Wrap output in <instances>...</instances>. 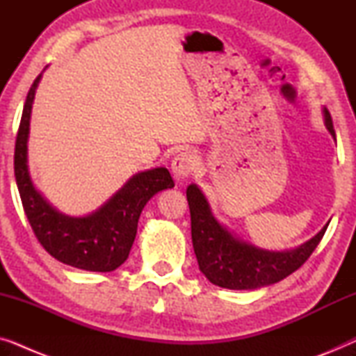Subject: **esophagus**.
Listing matches in <instances>:
<instances>
[{"instance_id": "1", "label": "esophagus", "mask_w": 356, "mask_h": 356, "mask_svg": "<svg viewBox=\"0 0 356 356\" xmlns=\"http://www.w3.org/2000/svg\"><path fill=\"white\" fill-rule=\"evenodd\" d=\"M197 168V159L193 152H179L177 157L172 160V172L173 177L178 179V181H183L186 179L189 175H193L194 170Z\"/></svg>"}]
</instances>
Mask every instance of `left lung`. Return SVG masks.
<instances>
[{
	"label": "left lung",
	"mask_w": 356,
	"mask_h": 356,
	"mask_svg": "<svg viewBox=\"0 0 356 356\" xmlns=\"http://www.w3.org/2000/svg\"><path fill=\"white\" fill-rule=\"evenodd\" d=\"M324 124L335 139L332 118L323 110ZM186 197L191 212V238L199 269L209 282L222 289L254 290L284 280L308 261L323 240L329 223L318 235L295 250L267 251L232 235L212 216L206 196L196 184H189Z\"/></svg>",
	"instance_id": "left-lung-1"
}]
</instances>
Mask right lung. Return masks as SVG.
Instances as JSON below:
<instances>
[{
	"mask_svg": "<svg viewBox=\"0 0 356 356\" xmlns=\"http://www.w3.org/2000/svg\"><path fill=\"white\" fill-rule=\"evenodd\" d=\"M40 79L38 74L27 94L14 150V175L24 212L37 240L55 259L82 270L111 272L128 259L140 212L149 199L175 186L172 175L163 167L136 173L90 216L70 217L58 212L33 186L27 165L32 104Z\"/></svg>",
	"mask_w": 356,
	"mask_h": 356,
	"instance_id": "right-lung-1",
	"label": "right lung"
}]
</instances>
